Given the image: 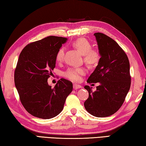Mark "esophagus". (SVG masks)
<instances>
[{"instance_id":"obj_1","label":"esophagus","mask_w":146,"mask_h":146,"mask_svg":"<svg viewBox=\"0 0 146 146\" xmlns=\"http://www.w3.org/2000/svg\"><path fill=\"white\" fill-rule=\"evenodd\" d=\"M81 88V86L80 85H78V84H73V89L74 90H77V89H79Z\"/></svg>"}]
</instances>
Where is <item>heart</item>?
<instances>
[{
	"label": "heart",
	"mask_w": 146,
	"mask_h": 146,
	"mask_svg": "<svg viewBox=\"0 0 146 146\" xmlns=\"http://www.w3.org/2000/svg\"><path fill=\"white\" fill-rule=\"evenodd\" d=\"M73 45L84 55V61L90 66L97 64L99 60V54L97 51L92 49V46L87 39L80 38L73 42ZM64 48L61 47L56 54V60L61 62L63 60ZM86 70L83 68H71L64 73V76L74 82L80 80L81 76L84 75Z\"/></svg>",
	"instance_id": "1"
}]
</instances>
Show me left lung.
<instances>
[{"label":"left lung","instance_id":"8db88e82","mask_svg":"<svg viewBox=\"0 0 146 146\" xmlns=\"http://www.w3.org/2000/svg\"><path fill=\"white\" fill-rule=\"evenodd\" d=\"M94 35L100 58L87 82H99L100 85L95 91L89 86H84L89 97L84 104L91 115L106 117L119 110L129 90V62L124 51L113 39L102 33H95Z\"/></svg>","mask_w":146,"mask_h":146}]
</instances>
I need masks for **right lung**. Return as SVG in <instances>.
<instances>
[{
  "instance_id": "right-lung-1",
  "label": "right lung",
  "mask_w": 146,
  "mask_h": 146,
  "mask_svg": "<svg viewBox=\"0 0 146 146\" xmlns=\"http://www.w3.org/2000/svg\"><path fill=\"white\" fill-rule=\"evenodd\" d=\"M67 38L49 36L29 44L22 50L15 70L14 80L24 108L34 117L49 119L64 108L73 90L70 81L61 78L51 88L48 79L55 68L56 54Z\"/></svg>"
}]
</instances>
